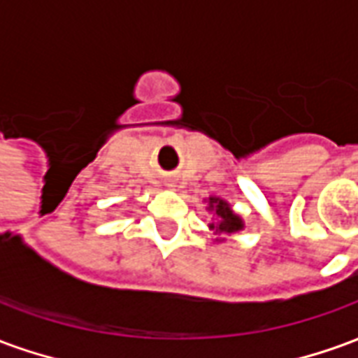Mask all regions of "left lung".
<instances>
[{"label": "left lung", "instance_id": "obj_1", "mask_svg": "<svg viewBox=\"0 0 358 358\" xmlns=\"http://www.w3.org/2000/svg\"><path fill=\"white\" fill-rule=\"evenodd\" d=\"M209 210L215 213V220L210 222L209 228L215 230L217 234H236L243 230V220H241L240 215H236L232 210V207L220 199V197H209Z\"/></svg>", "mask_w": 358, "mask_h": 358}]
</instances>
